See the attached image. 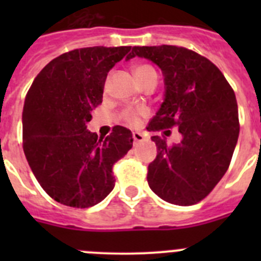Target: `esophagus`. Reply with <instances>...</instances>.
I'll return each mask as SVG.
<instances>
[{
    "label": "esophagus",
    "instance_id": "1",
    "mask_svg": "<svg viewBox=\"0 0 261 261\" xmlns=\"http://www.w3.org/2000/svg\"><path fill=\"white\" fill-rule=\"evenodd\" d=\"M133 140H135L136 144L137 142H142L145 140V136L140 132H133Z\"/></svg>",
    "mask_w": 261,
    "mask_h": 261
}]
</instances>
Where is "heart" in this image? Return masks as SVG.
Instances as JSON below:
<instances>
[{
  "label": "heart",
  "instance_id": "b5f03b06",
  "mask_svg": "<svg viewBox=\"0 0 261 261\" xmlns=\"http://www.w3.org/2000/svg\"><path fill=\"white\" fill-rule=\"evenodd\" d=\"M133 74H135L138 84H142L147 78L156 77V71L153 66L147 65V64H136V65H133ZM145 115H146L145 110H126L124 111L121 117H123L124 123L135 126L140 124L141 117Z\"/></svg>",
  "mask_w": 261,
  "mask_h": 261
}]
</instances>
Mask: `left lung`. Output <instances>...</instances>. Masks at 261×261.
I'll return each mask as SVG.
<instances>
[{
	"mask_svg": "<svg viewBox=\"0 0 261 261\" xmlns=\"http://www.w3.org/2000/svg\"><path fill=\"white\" fill-rule=\"evenodd\" d=\"M135 56L153 61L165 75V102L147 129L159 132L176 126L183 136L180 144L174 145L151 137L156 158L147 167V183L165 201L197 204L231 162L239 136L234 90L211 60L184 47H133L126 59Z\"/></svg>",
	"mask_w": 261,
	"mask_h": 261,
	"instance_id": "left-lung-1",
	"label": "left lung"
}]
</instances>
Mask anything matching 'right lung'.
<instances>
[{"label":"right lung","mask_w":261,"mask_h":261,"mask_svg":"<svg viewBox=\"0 0 261 261\" xmlns=\"http://www.w3.org/2000/svg\"><path fill=\"white\" fill-rule=\"evenodd\" d=\"M130 49L89 47L62 53L27 91L23 151L41 188L60 204L89 208L114 190L112 167L132 149V133L116 125L100 138L86 124L102 103L107 73Z\"/></svg>","instance_id":"right-lung-1"}]
</instances>
